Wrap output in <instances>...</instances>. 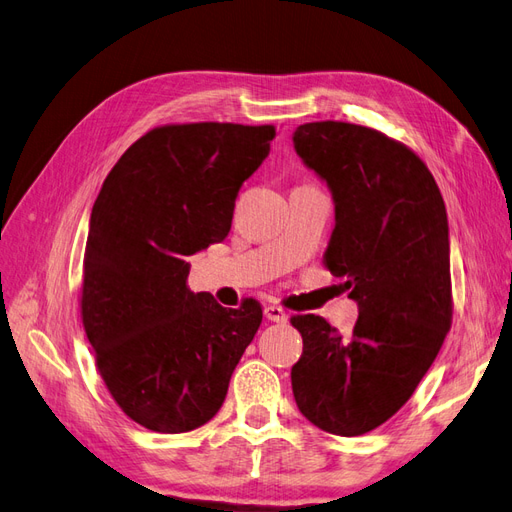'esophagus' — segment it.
<instances>
[{"label": "esophagus", "instance_id": "1", "mask_svg": "<svg viewBox=\"0 0 512 512\" xmlns=\"http://www.w3.org/2000/svg\"><path fill=\"white\" fill-rule=\"evenodd\" d=\"M265 318H267V320H271V322H280V324L288 322V314L284 312L282 307H277V305H269V307H265Z\"/></svg>", "mask_w": 512, "mask_h": 512}]
</instances>
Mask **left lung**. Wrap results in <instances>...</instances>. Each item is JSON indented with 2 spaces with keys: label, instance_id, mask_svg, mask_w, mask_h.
Returning a JSON list of instances; mask_svg holds the SVG:
<instances>
[{
  "label": "left lung",
  "instance_id": "8db88e82",
  "mask_svg": "<svg viewBox=\"0 0 512 512\" xmlns=\"http://www.w3.org/2000/svg\"><path fill=\"white\" fill-rule=\"evenodd\" d=\"M292 143L331 190L324 265L359 305L350 335L314 314L290 320L303 337L292 393L309 423L363 436L412 397L451 329L446 207L423 160L378 130L316 121Z\"/></svg>",
  "mask_w": 512,
  "mask_h": 512
}]
</instances>
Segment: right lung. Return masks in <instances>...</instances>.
<instances>
[{
	"instance_id": "obj_1",
	"label": "right lung",
	"mask_w": 512,
	"mask_h": 512,
	"mask_svg": "<svg viewBox=\"0 0 512 512\" xmlns=\"http://www.w3.org/2000/svg\"><path fill=\"white\" fill-rule=\"evenodd\" d=\"M273 126L183 123L123 153L91 209L83 327L119 408L151 431L218 414L262 309H226L185 284L188 256L226 239L235 198L265 162Z\"/></svg>"
}]
</instances>
